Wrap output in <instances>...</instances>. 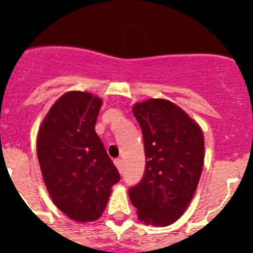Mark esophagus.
Segmentation results:
<instances>
[{"label":"esophagus","instance_id":"esophagus-1","mask_svg":"<svg viewBox=\"0 0 253 253\" xmlns=\"http://www.w3.org/2000/svg\"><path fill=\"white\" fill-rule=\"evenodd\" d=\"M115 165H116V168L119 169V171L122 174V160L121 159H116V160H115Z\"/></svg>","mask_w":253,"mask_h":253}]
</instances>
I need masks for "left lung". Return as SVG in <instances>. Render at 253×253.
Segmentation results:
<instances>
[{
	"instance_id": "1",
	"label": "left lung",
	"mask_w": 253,
	"mask_h": 253,
	"mask_svg": "<svg viewBox=\"0 0 253 253\" xmlns=\"http://www.w3.org/2000/svg\"><path fill=\"white\" fill-rule=\"evenodd\" d=\"M145 152L142 180L128 190L139 220L167 226L186 211L202 174L205 138L182 109L165 99L133 105Z\"/></svg>"
}]
</instances>
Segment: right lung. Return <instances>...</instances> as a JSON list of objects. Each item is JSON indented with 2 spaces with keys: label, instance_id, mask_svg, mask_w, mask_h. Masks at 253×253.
<instances>
[{
  "label": "right lung",
  "instance_id": "add662e5",
  "mask_svg": "<svg viewBox=\"0 0 253 253\" xmlns=\"http://www.w3.org/2000/svg\"><path fill=\"white\" fill-rule=\"evenodd\" d=\"M101 99L68 91L52 105L38 133L37 153L51 200L81 223L100 218L120 174L95 132Z\"/></svg>",
  "mask_w": 253,
  "mask_h": 253
}]
</instances>
